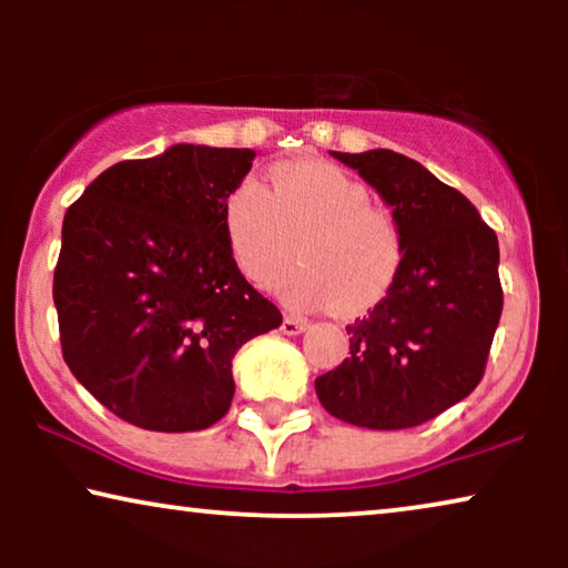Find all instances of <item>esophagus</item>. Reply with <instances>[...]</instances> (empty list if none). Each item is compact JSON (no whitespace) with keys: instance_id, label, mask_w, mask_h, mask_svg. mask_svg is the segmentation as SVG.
I'll return each instance as SVG.
<instances>
[{"instance_id":"1","label":"esophagus","mask_w":568,"mask_h":568,"mask_svg":"<svg viewBox=\"0 0 568 568\" xmlns=\"http://www.w3.org/2000/svg\"><path fill=\"white\" fill-rule=\"evenodd\" d=\"M305 328H307V323L302 321V317L284 315V321H282V331L286 333V336H297V333H302Z\"/></svg>"}]
</instances>
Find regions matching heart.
<instances>
[{
	"instance_id": "heart-1",
	"label": "heart",
	"mask_w": 568,
	"mask_h": 568,
	"mask_svg": "<svg viewBox=\"0 0 568 568\" xmlns=\"http://www.w3.org/2000/svg\"><path fill=\"white\" fill-rule=\"evenodd\" d=\"M268 181L245 175L227 193L222 224L232 258L255 286L278 278L276 292L294 310L336 305L356 315L390 292L403 266V235L393 212L348 170L323 160L276 162Z\"/></svg>"
}]
</instances>
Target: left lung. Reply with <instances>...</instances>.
<instances>
[{
	"instance_id": "left-lung-1",
	"label": "left lung",
	"mask_w": 568,
	"mask_h": 568,
	"mask_svg": "<svg viewBox=\"0 0 568 568\" xmlns=\"http://www.w3.org/2000/svg\"><path fill=\"white\" fill-rule=\"evenodd\" d=\"M333 158L393 209L406 253L387 297L346 325L348 356L315 379V393L346 424L410 429L484 379L504 307L499 240L460 191L406 154Z\"/></svg>"
}]
</instances>
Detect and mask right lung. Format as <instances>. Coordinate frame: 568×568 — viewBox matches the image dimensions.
Instances as JSON below:
<instances>
[{
	"label": "right lung",
	"instance_id": "obj_1",
	"mask_svg": "<svg viewBox=\"0 0 568 568\" xmlns=\"http://www.w3.org/2000/svg\"><path fill=\"white\" fill-rule=\"evenodd\" d=\"M253 150L175 144L123 160L67 209L53 271L61 354L123 422L199 432L235 395L232 356L282 313L247 284L222 224Z\"/></svg>",
	"mask_w": 568,
	"mask_h": 568
}]
</instances>
